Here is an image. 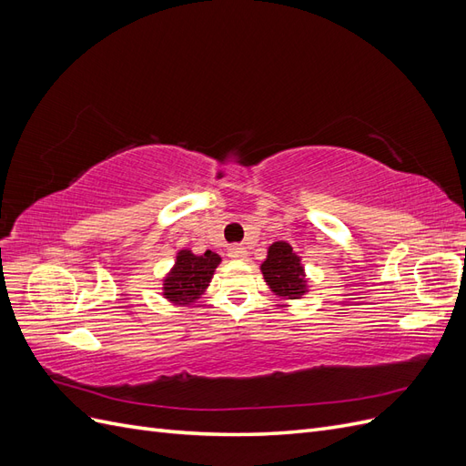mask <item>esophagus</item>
<instances>
[{"mask_svg": "<svg viewBox=\"0 0 466 466\" xmlns=\"http://www.w3.org/2000/svg\"><path fill=\"white\" fill-rule=\"evenodd\" d=\"M229 257L235 260H241L247 257V250L241 245H233V247H229Z\"/></svg>", "mask_w": 466, "mask_h": 466, "instance_id": "esophagus-1", "label": "esophagus"}]
</instances>
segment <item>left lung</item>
I'll return each instance as SVG.
<instances>
[{
	"instance_id": "8db88e82",
	"label": "left lung",
	"mask_w": 466,
	"mask_h": 466,
	"mask_svg": "<svg viewBox=\"0 0 466 466\" xmlns=\"http://www.w3.org/2000/svg\"><path fill=\"white\" fill-rule=\"evenodd\" d=\"M260 268L268 286L281 298L299 299L305 293V272L301 260L288 243L279 241L268 248V258Z\"/></svg>"
}]
</instances>
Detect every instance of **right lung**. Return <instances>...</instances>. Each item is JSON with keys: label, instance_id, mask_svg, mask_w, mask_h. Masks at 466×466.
I'll return each mask as SVG.
<instances>
[{"label": "right lung", "instance_id": "obj_1", "mask_svg": "<svg viewBox=\"0 0 466 466\" xmlns=\"http://www.w3.org/2000/svg\"><path fill=\"white\" fill-rule=\"evenodd\" d=\"M219 260L221 258L211 250H206L200 257L192 255L190 250H180L175 268L163 284L165 298L178 305L194 303L209 284Z\"/></svg>", "mask_w": 466, "mask_h": 466}]
</instances>
